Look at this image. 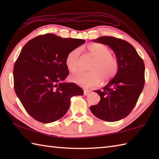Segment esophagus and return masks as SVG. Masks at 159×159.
Segmentation results:
<instances>
[{
	"instance_id": "1",
	"label": "esophagus",
	"mask_w": 159,
	"mask_h": 159,
	"mask_svg": "<svg viewBox=\"0 0 159 159\" xmlns=\"http://www.w3.org/2000/svg\"><path fill=\"white\" fill-rule=\"evenodd\" d=\"M89 92H90V91H89V90L84 89V95H85V96L88 95V94H89Z\"/></svg>"
}]
</instances>
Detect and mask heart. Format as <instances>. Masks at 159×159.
Listing matches in <instances>:
<instances>
[{"label": "heart", "instance_id": "heart-1", "mask_svg": "<svg viewBox=\"0 0 159 159\" xmlns=\"http://www.w3.org/2000/svg\"><path fill=\"white\" fill-rule=\"evenodd\" d=\"M88 51L96 61L91 67L90 72H78L71 76L72 81L84 87H92L100 85L102 79L107 81L116 75L118 70V61L112 56L111 50L102 44L90 45ZM80 49L75 48L67 54L66 65L70 72L79 69Z\"/></svg>", "mask_w": 159, "mask_h": 159}]
</instances>
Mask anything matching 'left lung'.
<instances>
[{
  "instance_id": "8db88e82",
  "label": "left lung",
  "mask_w": 159,
  "mask_h": 159,
  "mask_svg": "<svg viewBox=\"0 0 159 159\" xmlns=\"http://www.w3.org/2000/svg\"><path fill=\"white\" fill-rule=\"evenodd\" d=\"M93 42L109 46L116 54L118 70L116 76L102 89L96 90L100 96L90 110L96 117L116 121L126 117L136 105L145 83V65L130 43L111 36H102Z\"/></svg>"
}]
</instances>
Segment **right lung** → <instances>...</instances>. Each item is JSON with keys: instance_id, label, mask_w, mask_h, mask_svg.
<instances>
[{"instance_id": "1", "label": "right lung", "mask_w": 159, "mask_h": 159, "mask_svg": "<svg viewBox=\"0 0 159 159\" xmlns=\"http://www.w3.org/2000/svg\"><path fill=\"white\" fill-rule=\"evenodd\" d=\"M85 42L48 33L22 48L13 67L14 89L26 112L37 121L47 124L61 119L70 108L71 98L83 94L76 84L63 80L69 74L67 55Z\"/></svg>"}]
</instances>
